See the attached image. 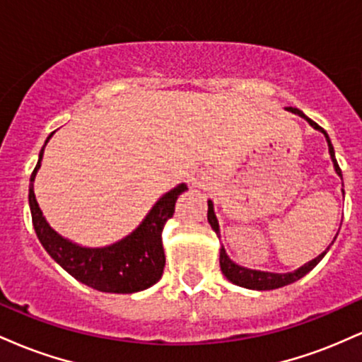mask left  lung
Wrapping results in <instances>:
<instances>
[{"mask_svg":"<svg viewBox=\"0 0 362 362\" xmlns=\"http://www.w3.org/2000/svg\"><path fill=\"white\" fill-rule=\"evenodd\" d=\"M286 110L293 112V114H296V115H300V117L305 119L311 127L317 129V131H320L323 136H325L327 144H328V153H330V158H332V163H334L335 173H337L339 177H342V172H340L337 160H335L334 146H332L330 138H328L325 129H322L317 122H313V120H311L310 117H306V115L303 114L300 109H294V107H286ZM342 192H344V190H342ZM207 221H209L211 228H213V230L216 231V235L219 236V223H218V218H216V214H214L213 201H207ZM335 238H337V236H335ZM332 243H334V242H332ZM330 245H328V248H330ZM328 248H327L325 252L320 253L317 259L306 262L305 265H301V267L296 269V271L284 272V274L255 271V269L242 267V265L235 264V262L231 260L230 257H228V253H226V250H224L223 247L219 248V265H221V271L224 274V277H226V279L230 281V282H233V284H236V286H242V288L255 289V291H271V289L282 288V286L293 284V282H296L298 279H301L303 276H306V274H308L311 269H313L315 265H317L318 262L322 260L323 257H325V253L328 252Z\"/></svg>","mask_w":362,"mask_h":362,"instance_id":"obj_1","label":"left lung"}]
</instances>
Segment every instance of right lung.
Returning a JSON list of instances; mask_svg holds the SVG:
<instances>
[{
	"instance_id": "1",
	"label": "right lung",
	"mask_w": 362,
	"mask_h": 362,
	"mask_svg": "<svg viewBox=\"0 0 362 362\" xmlns=\"http://www.w3.org/2000/svg\"><path fill=\"white\" fill-rule=\"evenodd\" d=\"M52 134L54 132L49 134L40 149L39 161L28 185L32 223L45 252L66 272L71 274L74 279L102 293L131 294L151 288L161 279L165 267V252L161 242L163 226L175 213L178 195L185 192L187 185L178 184L170 192L161 195L156 204L149 209L146 218L126 238L107 247H81L52 230L51 224L45 221L34 194V180L40 168L44 148Z\"/></svg>"
}]
</instances>
